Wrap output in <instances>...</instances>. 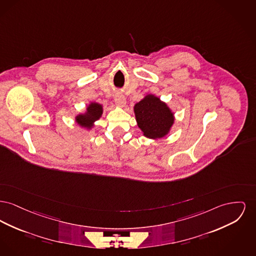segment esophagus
I'll use <instances>...</instances> for the list:
<instances>
[{
  "mask_svg": "<svg viewBox=\"0 0 256 256\" xmlns=\"http://www.w3.org/2000/svg\"><path fill=\"white\" fill-rule=\"evenodd\" d=\"M114 100H115V104L120 107H124L126 106V98L122 94H115V98H114Z\"/></svg>",
  "mask_w": 256,
  "mask_h": 256,
  "instance_id": "34e87169",
  "label": "esophagus"
}]
</instances>
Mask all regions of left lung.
<instances>
[{
    "mask_svg": "<svg viewBox=\"0 0 256 256\" xmlns=\"http://www.w3.org/2000/svg\"><path fill=\"white\" fill-rule=\"evenodd\" d=\"M134 110L138 128L150 139L167 136L174 124V113L166 102L154 94H147L136 104Z\"/></svg>",
    "mask_w": 256,
    "mask_h": 256,
    "instance_id": "1",
    "label": "left lung"
}]
</instances>
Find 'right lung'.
Wrapping results in <instances>:
<instances>
[{"label": "right lung", "mask_w": 256, "mask_h": 256, "mask_svg": "<svg viewBox=\"0 0 256 256\" xmlns=\"http://www.w3.org/2000/svg\"><path fill=\"white\" fill-rule=\"evenodd\" d=\"M104 112L102 106L96 102H90L87 106V110L84 114H79L76 117V122L82 128L90 130L94 126V122L98 120Z\"/></svg>", "instance_id": "obj_1"}]
</instances>
